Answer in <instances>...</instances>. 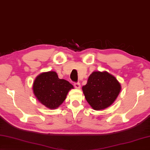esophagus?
<instances>
[{
    "mask_svg": "<svg viewBox=\"0 0 150 150\" xmlns=\"http://www.w3.org/2000/svg\"><path fill=\"white\" fill-rule=\"evenodd\" d=\"M74 86H75V88L79 89L81 88V84L79 83H74Z\"/></svg>",
    "mask_w": 150,
    "mask_h": 150,
    "instance_id": "34e87169",
    "label": "esophagus"
}]
</instances>
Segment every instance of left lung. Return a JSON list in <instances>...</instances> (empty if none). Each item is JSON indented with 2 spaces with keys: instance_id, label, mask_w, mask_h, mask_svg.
I'll return each instance as SVG.
<instances>
[{
  "instance_id": "obj_1",
  "label": "left lung",
  "mask_w": 150,
  "mask_h": 150,
  "mask_svg": "<svg viewBox=\"0 0 150 150\" xmlns=\"http://www.w3.org/2000/svg\"><path fill=\"white\" fill-rule=\"evenodd\" d=\"M120 90L119 82L107 71L93 72L87 84L83 86L87 102L96 110L104 109L112 105Z\"/></svg>"
}]
</instances>
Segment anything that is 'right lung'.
Wrapping results in <instances>:
<instances>
[{
    "instance_id": "add662e5",
    "label": "right lung",
    "mask_w": 150,
    "mask_h": 150,
    "mask_svg": "<svg viewBox=\"0 0 150 150\" xmlns=\"http://www.w3.org/2000/svg\"><path fill=\"white\" fill-rule=\"evenodd\" d=\"M71 88L73 85L66 80L60 79L54 71L41 73L33 84L34 93L38 100L51 109L59 107Z\"/></svg>"
}]
</instances>
